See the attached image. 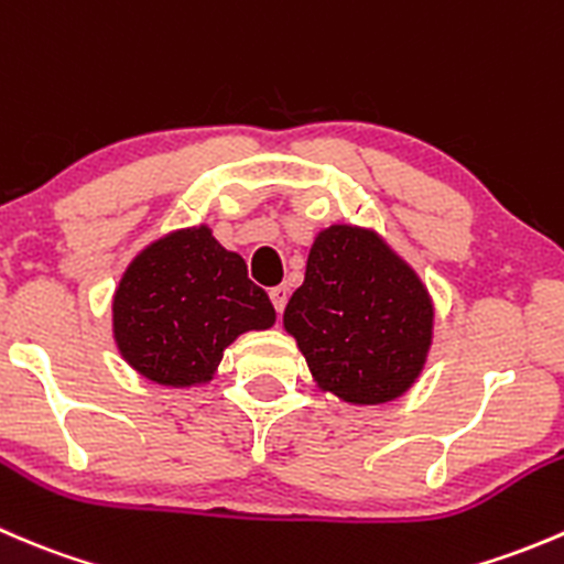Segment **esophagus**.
<instances>
[{"mask_svg": "<svg viewBox=\"0 0 564 564\" xmlns=\"http://www.w3.org/2000/svg\"><path fill=\"white\" fill-rule=\"evenodd\" d=\"M270 300H272V305H275L278 314H283V308H286V300H289V289L286 286H272L270 289Z\"/></svg>", "mask_w": 564, "mask_h": 564, "instance_id": "34e87169", "label": "esophagus"}]
</instances>
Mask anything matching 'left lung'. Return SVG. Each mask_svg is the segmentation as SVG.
Wrapping results in <instances>:
<instances>
[{"label":"left lung","instance_id":"8db88e82","mask_svg":"<svg viewBox=\"0 0 564 564\" xmlns=\"http://www.w3.org/2000/svg\"><path fill=\"white\" fill-rule=\"evenodd\" d=\"M316 388L355 406L401 398L434 340V300L417 272L362 226L316 235L305 281L283 311Z\"/></svg>","mask_w":564,"mask_h":564}]
</instances>
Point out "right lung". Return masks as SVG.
Segmentation results:
<instances>
[{
	"label": "right lung",
	"instance_id": "right-lung-1",
	"mask_svg": "<svg viewBox=\"0 0 564 564\" xmlns=\"http://www.w3.org/2000/svg\"><path fill=\"white\" fill-rule=\"evenodd\" d=\"M272 324L275 308L248 278L242 256L220 246L204 224L150 242L122 272L111 300L119 355L163 388L207 384L226 346Z\"/></svg>",
	"mask_w": 564,
	"mask_h": 564
}]
</instances>
